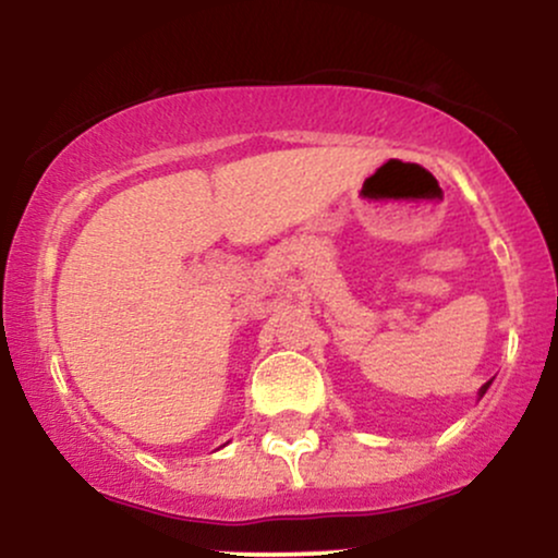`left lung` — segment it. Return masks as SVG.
Listing matches in <instances>:
<instances>
[{
    "label": "left lung",
    "mask_w": 558,
    "mask_h": 558,
    "mask_svg": "<svg viewBox=\"0 0 558 558\" xmlns=\"http://www.w3.org/2000/svg\"><path fill=\"white\" fill-rule=\"evenodd\" d=\"M488 388H490V383H485V386L480 388V399H483V396H485V390H488Z\"/></svg>",
    "instance_id": "left-lung-1"
}]
</instances>
